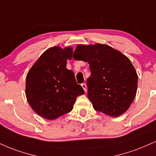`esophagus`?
Instances as JSON below:
<instances>
[{
    "label": "esophagus",
    "mask_w": 156,
    "mask_h": 156,
    "mask_svg": "<svg viewBox=\"0 0 156 156\" xmlns=\"http://www.w3.org/2000/svg\"><path fill=\"white\" fill-rule=\"evenodd\" d=\"M81 86H82V87H83V89L84 91H86V89H87V86H86V83H82L81 84Z\"/></svg>",
    "instance_id": "esophagus-1"
}]
</instances>
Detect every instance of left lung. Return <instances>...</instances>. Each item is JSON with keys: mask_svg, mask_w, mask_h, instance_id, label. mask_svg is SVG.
Listing matches in <instances>:
<instances>
[{"mask_svg": "<svg viewBox=\"0 0 156 156\" xmlns=\"http://www.w3.org/2000/svg\"><path fill=\"white\" fill-rule=\"evenodd\" d=\"M73 57L89 64L87 96L94 109L112 117L124 113L137 89L138 76L129 58L101 44L78 45Z\"/></svg>", "mask_w": 156, "mask_h": 156, "instance_id": "1", "label": "left lung"}]
</instances>
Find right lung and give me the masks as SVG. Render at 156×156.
I'll return each mask as SVG.
<instances>
[{"instance_id": "add662e5", "label": "right lung", "mask_w": 156, "mask_h": 156, "mask_svg": "<svg viewBox=\"0 0 156 156\" xmlns=\"http://www.w3.org/2000/svg\"><path fill=\"white\" fill-rule=\"evenodd\" d=\"M73 52L71 47L49 48L27 73L26 97L32 109L44 119L54 120L70 112L77 97L84 94L74 73L66 67Z\"/></svg>"}]
</instances>
